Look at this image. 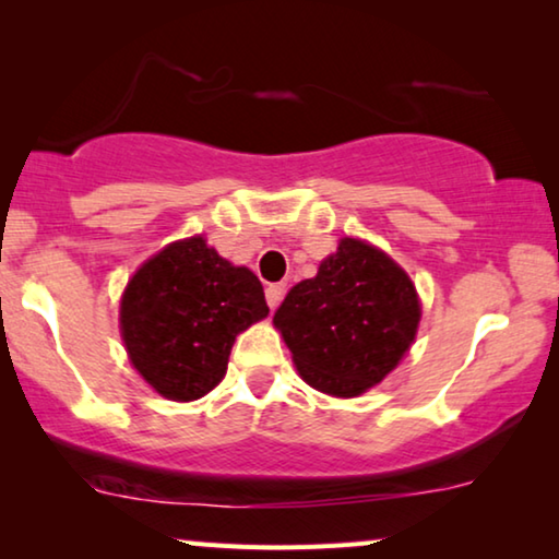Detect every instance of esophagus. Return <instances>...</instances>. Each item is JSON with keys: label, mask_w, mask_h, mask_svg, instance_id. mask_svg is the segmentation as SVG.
I'll return each mask as SVG.
<instances>
[{"label": "esophagus", "mask_w": 559, "mask_h": 559, "mask_svg": "<svg viewBox=\"0 0 559 559\" xmlns=\"http://www.w3.org/2000/svg\"><path fill=\"white\" fill-rule=\"evenodd\" d=\"M283 296H286V283H271V286L265 288V301H269L271 311H276V308L281 306Z\"/></svg>", "instance_id": "obj_1"}]
</instances>
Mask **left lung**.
Segmentation results:
<instances>
[{
    "label": "left lung",
    "mask_w": 559,
    "mask_h": 559,
    "mask_svg": "<svg viewBox=\"0 0 559 559\" xmlns=\"http://www.w3.org/2000/svg\"><path fill=\"white\" fill-rule=\"evenodd\" d=\"M419 316L409 276L386 253L344 238L316 278L288 290L273 323L308 384L359 396L412 346Z\"/></svg>",
    "instance_id": "left-lung-1"
}]
</instances>
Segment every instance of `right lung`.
<instances>
[{"label": "right lung", "instance_id": "1", "mask_svg": "<svg viewBox=\"0 0 559 559\" xmlns=\"http://www.w3.org/2000/svg\"><path fill=\"white\" fill-rule=\"evenodd\" d=\"M269 316L263 286L203 238L163 248L124 288L120 326L130 361L157 394L193 402L223 379L233 341Z\"/></svg>", "mask_w": 559, "mask_h": 559}]
</instances>
